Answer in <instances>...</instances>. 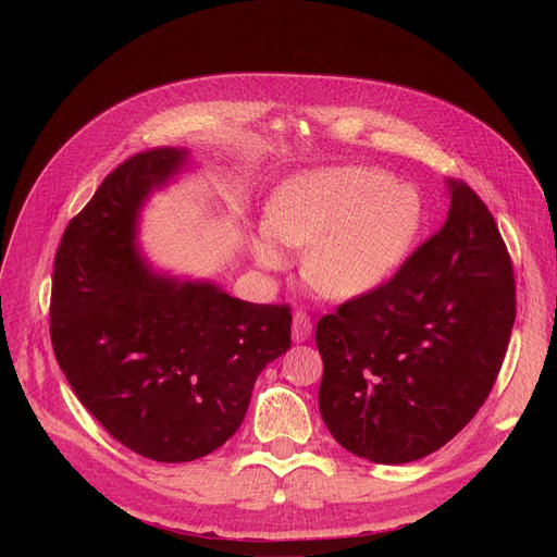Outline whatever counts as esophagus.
Returning <instances> with one entry per match:
<instances>
[{
  "mask_svg": "<svg viewBox=\"0 0 557 557\" xmlns=\"http://www.w3.org/2000/svg\"><path fill=\"white\" fill-rule=\"evenodd\" d=\"M290 336L296 343H305L311 336V318L305 311L294 313V327H290Z\"/></svg>",
  "mask_w": 557,
  "mask_h": 557,
  "instance_id": "esophagus-1",
  "label": "esophagus"
}]
</instances>
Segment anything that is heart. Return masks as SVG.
<instances>
[{
	"label": "heart",
	"mask_w": 557,
	"mask_h": 557,
	"mask_svg": "<svg viewBox=\"0 0 557 557\" xmlns=\"http://www.w3.org/2000/svg\"><path fill=\"white\" fill-rule=\"evenodd\" d=\"M422 225L416 189L370 166H334L286 181L269 205L267 225L250 237L263 271H284L277 245L307 250L305 277L323 294L352 300L386 284L411 252Z\"/></svg>",
	"instance_id": "b5f03b06"
}]
</instances>
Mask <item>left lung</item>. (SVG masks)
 Masks as SVG:
<instances>
[{
	"label": "left lung",
	"instance_id": "obj_1",
	"mask_svg": "<svg viewBox=\"0 0 557 557\" xmlns=\"http://www.w3.org/2000/svg\"><path fill=\"white\" fill-rule=\"evenodd\" d=\"M447 187L441 232L315 327L320 416L341 447L372 462H413L447 445L487 399L508 349L510 255L476 191Z\"/></svg>",
	"mask_w": 557,
	"mask_h": 557
}]
</instances>
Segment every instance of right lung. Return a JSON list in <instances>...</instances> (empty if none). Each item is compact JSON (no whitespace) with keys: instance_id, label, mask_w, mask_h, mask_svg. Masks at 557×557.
I'll use <instances>...</instances> for the list:
<instances>
[{"instance_id":"right-lung-1","label":"right lung","mask_w":557,"mask_h":557,"mask_svg":"<svg viewBox=\"0 0 557 557\" xmlns=\"http://www.w3.org/2000/svg\"><path fill=\"white\" fill-rule=\"evenodd\" d=\"M187 160L162 146L106 175L65 227L51 280V345L70 386L114 441L158 462L230 441L259 372L290 347L288 305H252L144 261L141 205Z\"/></svg>"}]
</instances>
